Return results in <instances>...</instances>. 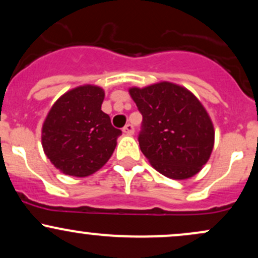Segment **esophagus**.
Returning a JSON list of instances; mask_svg holds the SVG:
<instances>
[{
	"instance_id": "34e87169",
	"label": "esophagus",
	"mask_w": 258,
	"mask_h": 258,
	"mask_svg": "<svg viewBox=\"0 0 258 258\" xmlns=\"http://www.w3.org/2000/svg\"><path fill=\"white\" fill-rule=\"evenodd\" d=\"M122 132L127 136H131V135H133V133H135V127H133L132 125H130V123H127V125L122 128Z\"/></svg>"
}]
</instances>
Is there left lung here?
Returning <instances> with one entry per match:
<instances>
[{"instance_id": "left-lung-1", "label": "left lung", "mask_w": 258, "mask_h": 258, "mask_svg": "<svg viewBox=\"0 0 258 258\" xmlns=\"http://www.w3.org/2000/svg\"><path fill=\"white\" fill-rule=\"evenodd\" d=\"M128 92L143 116L138 142L152 166L172 179L199 172L215 142L214 125L199 99L167 81Z\"/></svg>"}]
</instances>
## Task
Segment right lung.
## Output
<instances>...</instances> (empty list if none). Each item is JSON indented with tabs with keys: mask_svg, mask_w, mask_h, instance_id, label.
I'll return each mask as SVG.
<instances>
[{
	"mask_svg": "<svg viewBox=\"0 0 258 258\" xmlns=\"http://www.w3.org/2000/svg\"><path fill=\"white\" fill-rule=\"evenodd\" d=\"M104 96L98 86H80L64 93L47 115L41 137L43 152L63 173L90 176L114 153L122 132L102 111Z\"/></svg>",
	"mask_w": 258,
	"mask_h": 258,
	"instance_id": "add662e5",
	"label": "right lung"
}]
</instances>
